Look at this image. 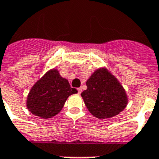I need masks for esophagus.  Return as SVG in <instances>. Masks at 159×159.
I'll use <instances>...</instances> for the list:
<instances>
[{"label": "esophagus", "instance_id": "1", "mask_svg": "<svg viewBox=\"0 0 159 159\" xmlns=\"http://www.w3.org/2000/svg\"><path fill=\"white\" fill-rule=\"evenodd\" d=\"M78 92L79 94L81 93V88H78Z\"/></svg>", "mask_w": 159, "mask_h": 159}]
</instances>
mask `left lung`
<instances>
[{"instance_id": "left-lung-1", "label": "left lung", "mask_w": 159, "mask_h": 159, "mask_svg": "<svg viewBox=\"0 0 159 159\" xmlns=\"http://www.w3.org/2000/svg\"><path fill=\"white\" fill-rule=\"evenodd\" d=\"M81 93L88 110L98 118L117 115L127 105V97L118 81L105 69L98 70L86 81Z\"/></svg>"}]
</instances>
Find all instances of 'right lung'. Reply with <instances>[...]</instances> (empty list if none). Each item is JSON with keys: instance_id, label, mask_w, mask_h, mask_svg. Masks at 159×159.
<instances>
[{"instance_id": "right-lung-1", "label": "right lung", "mask_w": 159, "mask_h": 159, "mask_svg": "<svg viewBox=\"0 0 159 159\" xmlns=\"http://www.w3.org/2000/svg\"><path fill=\"white\" fill-rule=\"evenodd\" d=\"M78 90L70 86L57 70L47 72L32 87L26 106L30 112L42 118H52L60 112L66 99Z\"/></svg>"}]
</instances>
